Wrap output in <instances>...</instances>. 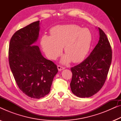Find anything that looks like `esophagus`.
Segmentation results:
<instances>
[{
	"instance_id": "34e87169",
	"label": "esophagus",
	"mask_w": 121,
	"mask_h": 121,
	"mask_svg": "<svg viewBox=\"0 0 121 121\" xmlns=\"http://www.w3.org/2000/svg\"><path fill=\"white\" fill-rule=\"evenodd\" d=\"M57 68H58V69L59 71H61V70H63L64 69H65V68H64V67H62V66L59 65H58Z\"/></svg>"
}]
</instances>
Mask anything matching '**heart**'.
<instances>
[{"label": "heart", "instance_id": "heart-1", "mask_svg": "<svg viewBox=\"0 0 121 121\" xmlns=\"http://www.w3.org/2000/svg\"><path fill=\"white\" fill-rule=\"evenodd\" d=\"M51 36L43 35L41 44L48 58L56 59L60 55L62 47L66 53L62 62L72 60L78 63L85 58L90 49L92 35L87 29H82L76 25H57L50 30Z\"/></svg>", "mask_w": 121, "mask_h": 121}]
</instances>
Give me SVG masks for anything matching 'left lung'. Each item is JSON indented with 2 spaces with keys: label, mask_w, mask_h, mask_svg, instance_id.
Listing matches in <instances>:
<instances>
[{
  "label": "left lung",
  "mask_w": 121,
  "mask_h": 121,
  "mask_svg": "<svg viewBox=\"0 0 121 121\" xmlns=\"http://www.w3.org/2000/svg\"><path fill=\"white\" fill-rule=\"evenodd\" d=\"M100 39L88 57L80 64L72 67L70 88L79 97L92 96L103 86L112 62L110 43L104 31L99 27Z\"/></svg>",
  "instance_id": "left-lung-1"
}]
</instances>
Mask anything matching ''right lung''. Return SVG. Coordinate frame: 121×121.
Returning <instances> with one entry per match:
<instances>
[{
	"instance_id": "obj_1",
	"label": "right lung",
	"mask_w": 121,
	"mask_h": 121,
	"mask_svg": "<svg viewBox=\"0 0 121 121\" xmlns=\"http://www.w3.org/2000/svg\"><path fill=\"white\" fill-rule=\"evenodd\" d=\"M37 21L14 33L9 43V63L19 88L33 99L48 94L53 79L58 72L57 65L44 58L34 44L39 37Z\"/></svg>"
}]
</instances>
